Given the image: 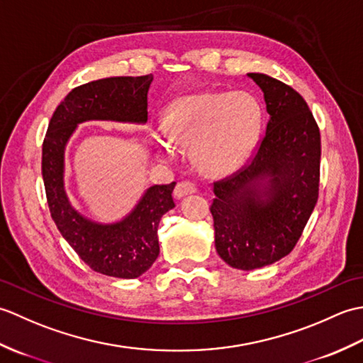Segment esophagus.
I'll return each instance as SVG.
<instances>
[{"instance_id": "esophagus-1", "label": "esophagus", "mask_w": 363, "mask_h": 363, "mask_svg": "<svg viewBox=\"0 0 363 363\" xmlns=\"http://www.w3.org/2000/svg\"><path fill=\"white\" fill-rule=\"evenodd\" d=\"M195 191H196V184H195V182H191V181H182V182L177 184L176 189H174V198L181 199V198H184V196L195 194Z\"/></svg>"}]
</instances>
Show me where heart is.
<instances>
[{"mask_svg": "<svg viewBox=\"0 0 363 363\" xmlns=\"http://www.w3.org/2000/svg\"><path fill=\"white\" fill-rule=\"evenodd\" d=\"M259 128V104L245 91L181 96L167 107L164 117L165 134L194 145L199 164L215 174L234 172L248 159ZM157 145L162 152H169L164 140L157 138Z\"/></svg>", "mask_w": 363, "mask_h": 363, "instance_id": "heart-1", "label": "heart"}]
</instances>
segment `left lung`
<instances>
[{"instance_id":"8db88e82","label":"left lung","mask_w":363,"mask_h":363,"mask_svg":"<svg viewBox=\"0 0 363 363\" xmlns=\"http://www.w3.org/2000/svg\"><path fill=\"white\" fill-rule=\"evenodd\" d=\"M269 115L257 152L213 184L215 248L228 265L256 269L295 248L318 199L321 140L296 90L264 73H248Z\"/></svg>"}]
</instances>
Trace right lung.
<instances>
[{
	"label": "right lung",
	"instance_id": "obj_1",
	"mask_svg": "<svg viewBox=\"0 0 363 363\" xmlns=\"http://www.w3.org/2000/svg\"><path fill=\"white\" fill-rule=\"evenodd\" d=\"M152 74L117 76L73 89L50 120L42 148V176L51 217L76 254L96 273L134 279L159 256L157 228L162 215L174 207L173 189L152 186L125 218L96 223L68 201L64 186L65 146L84 121L138 123L148 120V90Z\"/></svg>",
	"mask_w": 363,
	"mask_h": 363
}]
</instances>
